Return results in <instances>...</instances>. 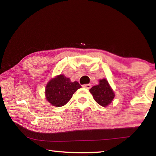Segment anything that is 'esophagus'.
<instances>
[{
	"label": "esophagus",
	"mask_w": 156,
	"mask_h": 156,
	"mask_svg": "<svg viewBox=\"0 0 156 156\" xmlns=\"http://www.w3.org/2000/svg\"><path fill=\"white\" fill-rule=\"evenodd\" d=\"M83 87L84 88H85V89H90V87H91V84H84Z\"/></svg>",
	"instance_id": "1"
}]
</instances>
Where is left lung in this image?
Masks as SVG:
<instances>
[{"instance_id":"8db88e82","label":"left lung","mask_w":156,"mask_h":156,"mask_svg":"<svg viewBox=\"0 0 156 156\" xmlns=\"http://www.w3.org/2000/svg\"><path fill=\"white\" fill-rule=\"evenodd\" d=\"M89 91L96 102L104 107L111 103L115 98V93L106 79L100 80L98 85L93 87Z\"/></svg>"}]
</instances>
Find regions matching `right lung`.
I'll list each match as a JSON object with an SVG mask.
<instances>
[{"instance_id": "right-lung-1", "label": "right lung", "mask_w": 156, "mask_h": 156, "mask_svg": "<svg viewBox=\"0 0 156 156\" xmlns=\"http://www.w3.org/2000/svg\"><path fill=\"white\" fill-rule=\"evenodd\" d=\"M80 87V84L77 81L72 83L69 78L59 75L47 84L46 100L54 106H63L68 102L73 93Z\"/></svg>"}]
</instances>
